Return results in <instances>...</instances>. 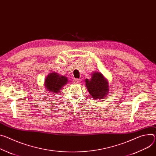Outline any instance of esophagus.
Wrapping results in <instances>:
<instances>
[{"mask_svg": "<svg viewBox=\"0 0 156 156\" xmlns=\"http://www.w3.org/2000/svg\"><path fill=\"white\" fill-rule=\"evenodd\" d=\"M80 81H81L80 79H78V78H75V79L73 80V82H74L75 83H80Z\"/></svg>", "mask_w": 156, "mask_h": 156, "instance_id": "obj_1", "label": "esophagus"}]
</instances>
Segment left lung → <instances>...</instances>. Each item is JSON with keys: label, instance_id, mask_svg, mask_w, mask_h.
<instances>
[{"label": "left lung", "instance_id": "obj_1", "mask_svg": "<svg viewBox=\"0 0 156 156\" xmlns=\"http://www.w3.org/2000/svg\"><path fill=\"white\" fill-rule=\"evenodd\" d=\"M85 81L87 90L94 99L100 100L108 93V82L101 73H94L90 80Z\"/></svg>", "mask_w": 156, "mask_h": 156}]
</instances>
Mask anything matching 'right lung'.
Returning <instances> with one entry per match:
<instances>
[{
  "mask_svg": "<svg viewBox=\"0 0 156 156\" xmlns=\"http://www.w3.org/2000/svg\"><path fill=\"white\" fill-rule=\"evenodd\" d=\"M67 82L66 76H60L56 73H51L45 80V87L50 92L58 93Z\"/></svg>",
  "mask_w": 156,
  "mask_h": 156,
  "instance_id": "right-lung-1",
  "label": "right lung"
}]
</instances>
